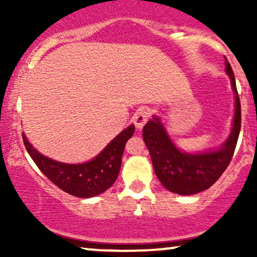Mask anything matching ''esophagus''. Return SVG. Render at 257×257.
Here are the masks:
<instances>
[{
  "instance_id": "1",
  "label": "esophagus",
  "mask_w": 257,
  "mask_h": 257,
  "mask_svg": "<svg viewBox=\"0 0 257 257\" xmlns=\"http://www.w3.org/2000/svg\"><path fill=\"white\" fill-rule=\"evenodd\" d=\"M150 118V111L147 108H139L135 112L134 117H133V123L138 129H141L144 125L146 124V122Z\"/></svg>"
}]
</instances>
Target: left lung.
<instances>
[{
  "mask_svg": "<svg viewBox=\"0 0 257 257\" xmlns=\"http://www.w3.org/2000/svg\"><path fill=\"white\" fill-rule=\"evenodd\" d=\"M225 66L235 94V113L231 135L220 150L198 155L184 153L174 146L157 117L144 126V141L151 156L153 169L162 185L170 192L188 196L208 190L222 175L233 157L240 132V100L234 73L226 58Z\"/></svg>",
  "mask_w": 257,
  "mask_h": 257,
  "instance_id": "obj_1",
  "label": "left lung"
}]
</instances>
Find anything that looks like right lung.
Listing matches in <instances>:
<instances>
[{
  "label": "right lung",
  "instance_id": "add662e5",
  "mask_svg": "<svg viewBox=\"0 0 257 257\" xmlns=\"http://www.w3.org/2000/svg\"><path fill=\"white\" fill-rule=\"evenodd\" d=\"M134 125H129L105 147L104 151L83 164H65L37 152L23 134V141L38 169L54 185L79 198L98 196L110 188L119 174L126 141L133 137Z\"/></svg>",
  "mask_w": 257,
  "mask_h": 257
}]
</instances>
